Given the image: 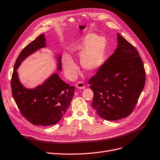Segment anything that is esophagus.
<instances>
[{"instance_id":"1","label":"esophagus","mask_w":160,"mask_h":160,"mask_svg":"<svg viewBox=\"0 0 160 160\" xmlns=\"http://www.w3.org/2000/svg\"><path fill=\"white\" fill-rule=\"evenodd\" d=\"M75 86H76V88L80 89H84L85 88V85L84 84V83H83L82 82H79L78 83H76Z\"/></svg>"}]
</instances>
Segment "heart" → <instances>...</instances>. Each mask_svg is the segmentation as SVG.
Listing matches in <instances>:
<instances>
[{
	"label": "heart",
	"mask_w": 160,
	"mask_h": 160,
	"mask_svg": "<svg viewBox=\"0 0 160 160\" xmlns=\"http://www.w3.org/2000/svg\"><path fill=\"white\" fill-rule=\"evenodd\" d=\"M107 44V42L105 37L88 33L76 42L71 48L70 52L81 55L80 61L82 67L87 72H92L102 65ZM62 61L67 74L71 78L74 77L78 67L73 59L67 54H64Z\"/></svg>",
	"instance_id": "1"
}]
</instances>
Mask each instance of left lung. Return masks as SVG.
<instances>
[{"instance_id": "1", "label": "left lung", "mask_w": 160, "mask_h": 160, "mask_svg": "<svg viewBox=\"0 0 160 160\" xmlns=\"http://www.w3.org/2000/svg\"><path fill=\"white\" fill-rule=\"evenodd\" d=\"M114 53L88 84L93 92L92 107L102 119L114 121L133 112L144 86L146 73L135 47L118 33Z\"/></svg>"}]
</instances>
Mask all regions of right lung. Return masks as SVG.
<instances>
[{"label":"right lung","mask_w":160,"mask_h":160,"mask_svg":"<svg viewBox=\"0 0 160 160\" xmlns=\"http://www.w3.org/2000/svg\"><path fill=\"white\" fill-rule=\"evenodd\" d=\"M46 47L42 34L25 46L18 57L11 80L12 95L21 114L34 126H49L56 124L67 112L74 95V87L62 80L57 73L50 76L44 84L34 89L25 88L19 82L17 69L29 55ZM61 56L58 70L61 71Z\"/></svg>","instance_id":"add662e5"}]
</instances>
